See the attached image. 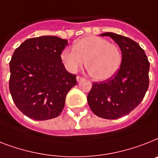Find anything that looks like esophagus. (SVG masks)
Wrapping results in <instances>:
<instances>
[{"instance_id":"obj_1","label":"esophagus","mask_w":158,"mask_h":158,"mask_svg":"<svg viewBox=\"0 0 158 158\" xmlns=\"http://www.w3.org/2000/svg\"><path fill=\"white\" fill-rule=\"evenodd\" d=\"M76 79L78 82H80V81H82V80H83V79H84V78L82 76H79V75H78V76L76 77Z\"/></svg>"}]
</instances>
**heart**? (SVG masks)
Wrapping results in <instances>:
<instances>
[{"instance_id":"b5f03b06","label":"heart","mask_w":158,"mask_h":158,"mask_svg":"<svg viewBox=\"0 0 158 158\" xmlns=\"http://www.w3.org/2000/svg\"><path fill=\"white\" fill-rule=\"evenodd\" d=\"M61 57L66 67L71 72H75L83 67L86 60L88 74L99 81L114 76L123 61L118 46L96 35L79 39L74 44V48L63 50Z\"/></svg>"}]
</instances>
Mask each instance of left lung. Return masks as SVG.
Returning a JSON list of instances; mask_svg holds the SVG:
<instances>
[{"instance_id":"1","label":"left lung","mask_w":158,"mask_h":158,"mask_svg":"<svg viewBox=\"0 0 158 158\" xmlns=\"http://www.w3.org/2000/svg\"><path fill=\"white\" fill-rule=\"evenodd\" d=\"M101 35L110 36L118 44L123 61L114 76L93 82L88 103L97 116L117 119L130 114L143 99L149 84V61L139 44L130 38L112 32Z\"/></svg>"}]
</instances>
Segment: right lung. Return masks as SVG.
<instances>
[{
	"label": "right lung",
	"instance_id": "obj_1",
	"mask_svg": "<svg viewBox=\"0 0 158 158\" xmlns=\"http://www.w3.org/2000/svg\"><path fill=\"white\" fill-rule=\"evenodd\" d=\"M68 44L57 36L30 38L15 49L10 61L9 88L20 111L36 121L54 118L61 113L68 92L76 85V75L61 62Z\"/></svg>",
	"mask_w": 158,
	"mask_h": 158
}]
</instances>
